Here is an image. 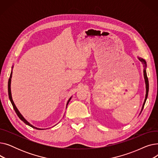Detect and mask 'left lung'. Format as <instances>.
Listing matches in <instances>:
<instances>
[{
	"label": "left lung",
	"mask_w": 158,
	"mask_h": 158,
	"mask_svg": "<svg viewBox=\"0 0 158 158\" xmlns=\"http://www.w3.org/2000/svg\"><path fill=\"white\" fill-rule=\"evenodd\" d=\"M138 59L141 62H142V63H143V76H144V79H145V86H146V94H145V100H144V102H143L142 107V110H141V111H140V113H142L143 109V107H144V106H145L146 100H147V97H148V80L147 76V72H146V69H147V63H146L145 60L144 59H143V58L139 57H138ZM140 113H139V114H140Z\"/></svg>",
	"instance_id": "left-lung-1"
}]
</instances>
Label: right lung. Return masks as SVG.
Instances as JSON below:
<instances>
[{"label": "right lung", "mask_w": 158, "mask_h": 158, "mask_svg": "<svg viewBox=\"0 0 158 158\" xmlns=\"http://www.w3.org/2000/svg\"><path fill=\"white\" fill-rule=\"evenodd\" d=\"M13 66H12V70H11V74H10V79H9V81H8V95H9L10 100V101H11L12 105H13V108H14V110H15V111L16 114L18 115V117L20 118V119L22 121H23L25 123H26V125H27V126H29L32 127L33 129H38V130H43V129H45L38 128V127H35V126H33L32 125H31V124L28 121H27V120H26V118H25L23 117L22 114L20 113V111H19V110L17 109V107H16V106H15V103H14V102H13V101L12 95H11V77H12V73H13V71H12V70H13ZM71 98H72V97L69 99V101H68L67 103H66V107H67V106H68V104H69V102H70V101ZM55 126H56V125H55Z\"/></svg>", "instance_id": "1"}]
</instances>
